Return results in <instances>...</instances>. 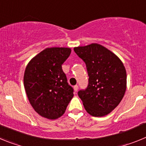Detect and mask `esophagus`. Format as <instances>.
<instances>
[{"mask_svg": "<svg viewBox=\"0 0 146 146\" xmlns=\"http://www.w3.org/2000/svg\"><path fill=\"white\" fill-rule=\"evenodd\" d=\"M74 91H75V92H77V91H78V86H77V85H76V86H74Z\"/></svg>", "mask_w": 146, "mask_h": 146, "instance_id": "obj_1", "label": "esophagus"}]
</instances>
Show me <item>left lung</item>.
<instances>
[{"instance_id":"obj_1","label":"left lung","mask_w":146,"mask_h":146,"mask_svg":"<svg viewBox=\"0 0 146 146\" xmlns=\"http://www.w3.org/2000/svg\"><path fill=\"white\" fill-rule=\"evenodd\" d=\"M74 52L86 65L87 88L78 91L88 113L104 116L118 106L126 89V72L116 55L99 44L77 47Z\"/></svg>"}]
</instances>
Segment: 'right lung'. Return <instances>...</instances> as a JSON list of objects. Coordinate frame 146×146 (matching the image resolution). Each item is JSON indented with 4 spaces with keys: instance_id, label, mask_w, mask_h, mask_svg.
Instances as JSON below:
<instances>
[{
    "instance_id": "1",
    "label": "right lung",
    "mask_w": 146,
    "mask_h": 146,
    "mask_svg": "<svg viewBox=\"0 0 146 146\" xmlns=\"http://www.w3.org/2000/svg\"><path fill=\"white\" fill-rule=\"evenodd\" d=\"M71 51L67 47L46 48L25 68L23 80L27 96L35 111L44 118H60L74 96L62 69Z\"/></svg>"
}]
</instances>
